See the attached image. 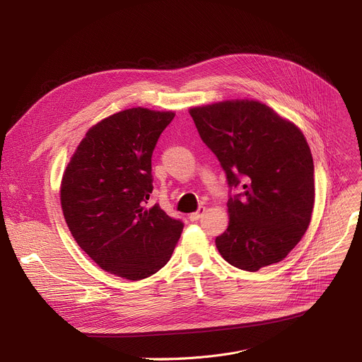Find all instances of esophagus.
<instances>
[{
	"mask_svg": "<svg viewBox=\"0 0 362 362\" xmlns=\"http://www.w3.org/2000/svg\"><path fill=\"white\" fill-rule=\"evenodd\" d=\"M204 213H205V206H199L195 213L189 214V218H191V221H198L204 216Z\"/></svg>",
	"mask_w": 362,
	"mask_h": 362,
	"instance_id": "esophagus-1",
	"label": "esophagus"
}]
</instances>
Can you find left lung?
Masks as SVG:
<instances>
[{"mask_svg":"<svg viewBox=\"0 0 362 362\" xmlns=\"http://www.w3.org/2000/svg\"><path fill=\"white\" fill-rule=\"evenodd\" d=\"M189 112L230 189V221L216 238L218 252L246 272L281 261L307 232L313 214L314 163L305 136L270 107L252 100L195 107Z\"/></svg>","mask_w":362,"mask_h":362,"instance_id":"left-lung-1","label":"left lung"}]
</instances>
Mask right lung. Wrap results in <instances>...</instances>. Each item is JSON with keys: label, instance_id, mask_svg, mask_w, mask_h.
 Here are the masks:
<instances>
[{"label": "right lung", "instance_id": "1", "mask_svg": "<svg viewBox=\"0 0 362 362\" xmlns=\"http://www.w3.org/2000/svg\"><path fill=\"white\" fill-rule=\"evenodd\" d=\"M175 112L130 108L90 127L62 182V208L81 248L111 274L141 280L168 262L183 221L156 204L152 151Z\"/></svg>", "mask_w": 362, "mask_h": 362}]
</instances>
